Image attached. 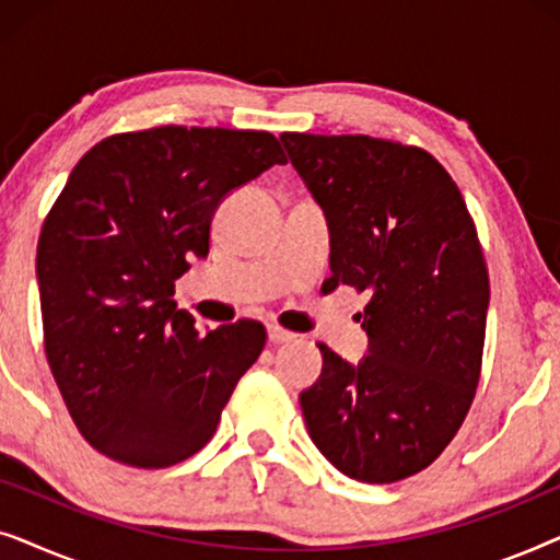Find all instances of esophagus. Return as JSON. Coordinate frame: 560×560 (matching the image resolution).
<instances>
[{"label":"esophagus","instance_id":"34e87169","mask_svg":"<svg viewBox=\"0 0 560 560\" xmlns=\"http://www.w3.org/2000/svg\"><path fill=\"white\" fill-rule=\"evenodd\" d=\"M267 336H270L272 343H288L295 339L293 331H288V328H280V326H267Z\"/></svg>","mask_w":560,"mask_h":560}]
</instances>
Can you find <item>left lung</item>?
<instances>
[{
  "label": "left lung",
  "instance_id": "1",
  "mask_svg": "<svg viewBox=\"0 0 560 560\" xmlns=\"http://www.w3.org/2000/svg\"><path fill=\"white\" fill-rule=\"evenodd\" d=\"M324 206L328 290H370L357 366L318 343L324 370L301 393L305 425L336 469L393 485L443 454L477 395L489 275L462 190L431 152L366 135L282 132Z\"/></svg>",
  "mask_w": 560,
  "mask_h": 560
}]
</instances>
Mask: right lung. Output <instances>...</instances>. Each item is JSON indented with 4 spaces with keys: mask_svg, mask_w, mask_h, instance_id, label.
<instances>
[{
    "mask_svg": "<svg viewBox=\"0 0 560 560\" xmlns=\"http://www.w3.org/2000/svg\"><path fill=\"white\" fill-rule=\"evenodd\" d=\"M285 163L270 132L165 125L106 137L68 175L37 242L43 341L75 428L104 456L165 469L217 433L267 331L242 318L198 334L175 280L209 255L221 198Z\"/></svg>",
    "mask_w": 560,
    "mask_h": 560,
    "instance_id": "right-lung-1",
    "label": "right lung"
}]
</instances>
